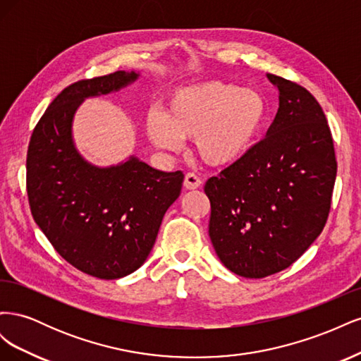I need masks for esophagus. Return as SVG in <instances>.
Here are the masks:
<instances>
[{
	"instance_id": "obj_1",
	"label": "esophagus",
	"mask_w": 361,
	"mask_h": 361,
	"mask_svg": "<svg viewBox=\"0 0 361 361\" xmlns=\"http://www.w3.org/2000/svg\"><path fill=\"white\" fill-rule=\"evenodd\" d=\"M183 187L187 190H195L202 187V179L194 173H187L183 179Z\"/></svg>"
}]
</instances>
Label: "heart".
<instances>
[{
    "label": "heart",
    "mask_w": 361,
    "mask_h": 361,
    "mask_svg": "<svg viewBox=\"0 0 361 361\" xmlns=\"http://www.w3.org/2000/svg\"><path fill=\"white\" fill-rule=\"evenodd\" d=\"M267 117L268 102L259 90L206 81L171 93L164 111H149L146 134L162 150H179L182 140L194 138L204 164L228 167L253 150Z\"/></svg>",
    "instance_id": "obj_1"
}]
</instances>
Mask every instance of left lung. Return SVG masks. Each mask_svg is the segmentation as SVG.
<instances>
[{
	"mask_svg": "<svg viewBox=\"0 0 361 361\" xmlns=\"http://www.w3.org/2000/svg\"><path fill=\"white\" fill-rule=\"evenodd\" d=\"M267 78L279 90V110L265 138L204 185L215 253L245 279L276 274L312 245L329 216L337 173L318 101L298 84Z\"/></svg>",
	"mask_w": 361,
	"mask_h": 361,
	"instance_id": "left-lung-1",
	"label": "left lung"
}]
</instances>
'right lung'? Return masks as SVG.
<instances>
[{"label":"right lung","mask_w":361,"mask_h":361,"mask_svg":"<svg viewBox=\"0 0 361 361\" xmlns=\"http://www.w3.org/2000/svg\"><path fill=\"white\" fill-rule=\"evenodd\" d=\"M138 78L140 72L117 71L66 87L28 146L27 192L36 224L64 260L104 280L122 279L145 264L183 182L182 171H161L135 155L99 167L76 149L73 118L81 104Z\"/></svg>","instance_id":"obj_1"}]
</instances>
